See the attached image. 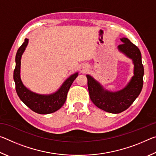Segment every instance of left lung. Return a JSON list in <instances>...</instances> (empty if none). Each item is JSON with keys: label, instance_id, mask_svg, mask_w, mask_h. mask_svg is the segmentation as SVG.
Here are the masks:
<instances>
[{"label": "left lung", "instance_id": "obj_1", "mask_svg": "<svg viewBox=\"0 0 156 156\" xmlns=\"http://www.w3.org/2000/svg\"><path fill=\"white\" fill-rule=\"evenodd\" d=\"M120 40L123 43L118 45V50L132 59L134 64V76L127 85L120 91H109L91 76L87 75L91 101L97 107L112 113H119L128 109L140 94L143 87L144 67L140 51L128 38Z\"/></svg>", "mask_w": 156, "mask_h": 156}]
</instances>
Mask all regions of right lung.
Returning a JSON list of instances; mask_svg holds the SVG:
<instances>
[{"label": "right lung", "mask_w": 156, "mask_h": 156, "mask_svg": "<svg viewBox=\"0 0 156 156\" xmlns=\"http://www.w3.org/2000/svg\"><path fill=\"white\" fill-rule=\"evenodd\" d=\"M28 39L18 49L16 55V67L14 71V80L16 91L18 97L25 105L33 112L39 114H48L54 113L62 107L66 101L69 89L78 76V72L70 76L56 92L49 95H41L34 93L25 87L20 79V60L28 44Z\"/></svg>", "instance_id": "right-lung-1"}]
</instances>
